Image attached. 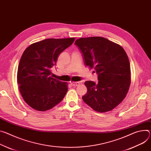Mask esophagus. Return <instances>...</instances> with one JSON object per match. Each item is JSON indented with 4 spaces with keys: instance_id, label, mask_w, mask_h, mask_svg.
Returning a JSON list of instances; mask_svg holds the SVG:
<instances>
[{
    "instance_id": "1",
    "label": "esophagus",
    "mask_w": 151,
    "mask_h": 151,
    "mask_svg": "<svg viewBox=\"0 0 151 151\" xmlns=\"http://www.w3.org/2000/svg\"><path fill=\"white\" fill-rule=\"evenodd\" d=\"M70 84L74 87H76L79 84V83L78 82H70Z\"/></svg>"
}]
</instances>
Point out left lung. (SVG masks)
Wrapping results in <instances>:
<instances>
[{"label": "left lung", "instance_id": "obj_1", "mask_svg": "<svg viewBox=\"0 0 151 151\" xmlns=\"http://www.w3.org/2000/svg\"><path fill=\"white\" fill-rule=\"evenodd\" d=\"M76 45L85 65L98 75V83L86 81L87 92L83 100L94 111L112 110L125 99L131 84V68L127 54L119 45L101 37L80 38Z\"/></svg>", "mask_w": 151, "mask_h": 151}]
</instances>
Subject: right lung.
I'll list each match as a JSON object with an SVG mask.
<instances>
[{
	"label": "right lung",
	"instance_id": "obj_1",
	"mask_svg": "<svg viewBox=\"0 0 151 151\" xmlns=\"http://www.w3.org/2000/svg\"><path fill=\"white\" fill-rule=\"evenodd\" d=\"M75 39H45L32 43L23 53L18 67L17 84L23 100L35 110H49L64 98L67 84L52 78L51 68Z\"/></svg>",
	"mask_w": 151,
	"mask_h": 151
}]
</instances>
